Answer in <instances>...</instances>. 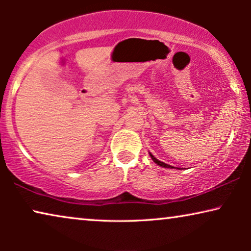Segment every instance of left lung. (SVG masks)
I'll return each instance as SVG.
<instances>
[{"instance_id": "1", "label": "left lung", "mask_w": 251, "mask_h": 251, "mask_svg": "<svg viewBox=\"0 0 251 251\" xmlns=\"http://www.w3.org/2000/svg\"><path fill=\"white\" fill-rule=\"evenodd\" d=\"M150 156L152 157V160L154 161V162H155L156 164H159V166H161V167H163V168H169V169H173V168H175V167L169 166V164H167V163H164V162H161V161H159V160L156 159V157H154V156L152 155V153H150Z\"/></svg>"}]
</instances>
